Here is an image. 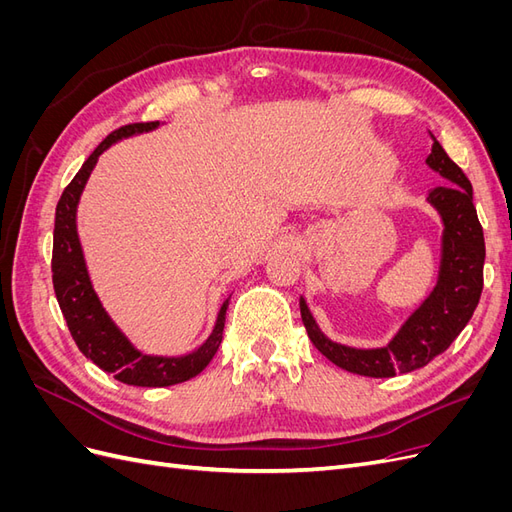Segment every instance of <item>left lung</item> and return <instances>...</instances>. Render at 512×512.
I'll use <instances>...</instances> for the list:
<instances>
[{
    "label": "left lung",
    "mask_w": 512,
    "mask_h": 512,
    "mask_svg": "<svg viewBox=\"0 0 512 512\" xmlns=\"http://www.w3.org/2000/svg\"><path fill=\"white\" fill-rule=\"evenodd\" d=\"M427 166L446 179V185H438L427 196L429 205L440 213L444 224L438 282L391 342L384 348L369 350L331 342L320 331L305 299L301 297V318L312 344L331 363L352 371V374L393 378L395 374H408V371L425 367L466 329L480 301L485 237L472 200V183L466 173L448 158V153L436 138H433Z\"/></svg>",
    "instance_id": "1"
}]
</instances>
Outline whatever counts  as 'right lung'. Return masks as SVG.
Instances as JSON below:
<instances>
[{
    "label": "right lung",
    "mask_w": 512,
    "mask_h": 512,
    "mask_svg": "<svg viewBox=\"0 0 512 512\" xmlns=\"http://www.w3.org/2000/svg\"><path fill=\"white\" fill-rule=\"evenodd\" d=\"M158 126V121L130 123V126H123L108 134L61 194L53 230V288L72 339L89 361H94L100 369L113 374L119 382L132 386H170L198 376L211 363L222 344L226 309L230 301H224L213 333L198 350L185 356H151L138 352L130 344V339L117 329V324L104 312L98 294L91 286L79 232H76V207H79L85 183L98 158L119 138L156 130Z\"/></svg>",
    "instance_id": "obj_1"
}]
</instances>
